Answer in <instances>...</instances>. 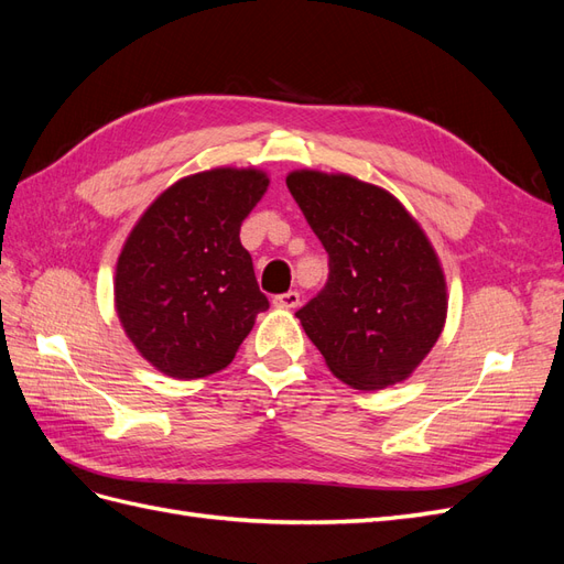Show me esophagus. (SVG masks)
Segmentation results:
<instances>
[{"label": "esophagus", "mask_w": 564, "mask_h": 564, "mask_svg": "<svg viewBox=\"0 0 564 564\" xmlns=\"http://www.w3.org/2000/svg\"><path fill=\"white\" fill-rule=\"evenodd\" d=\"M272 303L278 305V308H296V305L301 303V294L299 292H286V294H280L272 299Z\"/></svg>", "instance_id": "esophagus-1"}]
</instances>
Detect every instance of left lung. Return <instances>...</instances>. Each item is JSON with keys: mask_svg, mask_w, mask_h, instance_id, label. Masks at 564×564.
Returning a JSON list of instances; mask_svg holds the SVG:
<instances>
[{"mask_svg": "<svg viewBox=\"0 0 564 564\" xmlns=\"http://www.w3.org/2000/svg\"><path fill=\"white\" fill-rule=\"evenodd\" d=\"M286 187L329 253V280L296 313L336 379L383 390L409 379L445 327L437 253L400 199L346 174L301 169Z\"/></svg>", "mask_w": 564, "mask_h": 564, "instance_id": "1", "label": "left lung"}]
</instances>
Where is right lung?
Segmentation results:
<instances>
[{
  "label": "right lung",
  "instance_id": "right-lung-1",
  "mask_svg": "<svg viewBox=\"0 0 564 564\" xmlns=\"http://www.w3.org/2000/svg\"><path fill=\"white\" fill-rule=\"evenodd\" d=\"M259 169L220 166L176 181L133 226L115 270L119 322L145 360L172 379L226 369L268 308L240 242L268 191Z\"/></svg>",
  "mask_w": 564,
  "mask_h": 564
}]
</instances>
